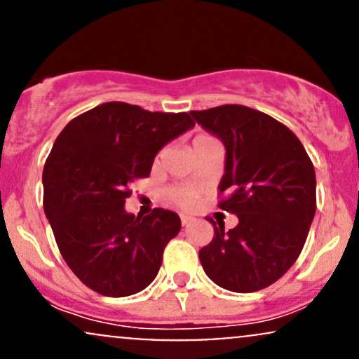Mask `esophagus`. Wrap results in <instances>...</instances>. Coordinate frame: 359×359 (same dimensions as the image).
<instances>
[{
	"label": "esophagus",
	"instance_id": "1",
	"mask_svg": "<svg viewBox=\"0 0 359 359\" xmlns=\"http://www.w3.org/2000/svg\"><path fill=\"white\" fill-rule=\"evenodd\" d=\"M192 221H194V217H192V216H185V214H182V216H180V222H182V226L191 224Z\"/></svg>",
	"mask_w": 359,
	"mask_h": 359
}]
</instances>
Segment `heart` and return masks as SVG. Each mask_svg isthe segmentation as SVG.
I'll return each instance as SVG.
<instances>
[{
  "mask_svg": "<svg viewBox=\"0 0 359 359\" xmlns=\"http://www.w3.org/2000/svg\"><path fill=\"white\" fill-rule=\"evenodd\" d=\"M208 138L211 137H208V135H199V137L194 138V143L203 142V140ZM197 194H199V191H197L196 187H192V185H172V187L167 189L165 196L172 204L177 205V208L191 209L192 205L196 204Z\"/></svg>",
  "mask_w": 359,
  "mask_h": 359,
  "instance_id": "heart-1",
  "label": "heart"
}]
</instances>
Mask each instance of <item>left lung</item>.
I'll return each instance as SVG.
<instances>
[{
	"mask_svg": "<svg viewBox=\"0 0 359 359\" xmlns=\"http://www.w3.org/2000/svg\"><path fill=\"white\" fill-rule=\"evenodd\" d=\"M191 114L224 143L219 192L222 211L238 216L236 228L214 226L199 251L216 285L248 294L271 285L290 269L306 245L316 214V172L300 140L262 111L224 104Z\"/></svg>",
	"mask_w": 359,
	"mask_h": 359,
	"instance_id": "8db88e82",
	"label": "left lung"
}]
</instances>
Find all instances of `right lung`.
<instances>
[{"label": "right lung", "instance_id": "1", "mask_svg": "<svg viewBox=\"0 0 359 359\" xmlns=\"http://www.w3.org/2000/svg\"><path fill=\"white\" fill-rule=\"evenodd\" d=\"M196 125L189 113L104 102L67 123L43 167V209L65 263L84 285L126 297L154 282L180 217L125 211L128 184L150 175L155 155Z\"/></svg>", "mask_w": 359, "mask_h": 359}]
</instances>
